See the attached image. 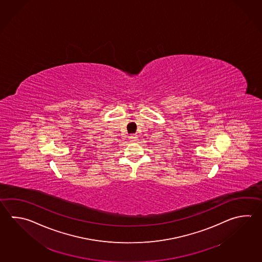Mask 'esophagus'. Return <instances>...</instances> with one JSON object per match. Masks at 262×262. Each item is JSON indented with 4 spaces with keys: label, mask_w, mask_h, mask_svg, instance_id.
Listing matches in <instances>:
<instances>
[{
    "label": "esophagus",
    "mask_w": 262,
    "mask_h": 262,
    "mask_svg": "<svg viewBox=\"0 0 262 262\" xmlns=\"http://www.w3.org/2000/svg\"><path fill=\"white\" fill-rule=\"evenodd\" d=\"M128 139H129V141H132V142H136V141H137V135H136V134H132V135L128 137Z\"/></svg>",
    "instance_id": "esophagus-1"
}]
</instances>
